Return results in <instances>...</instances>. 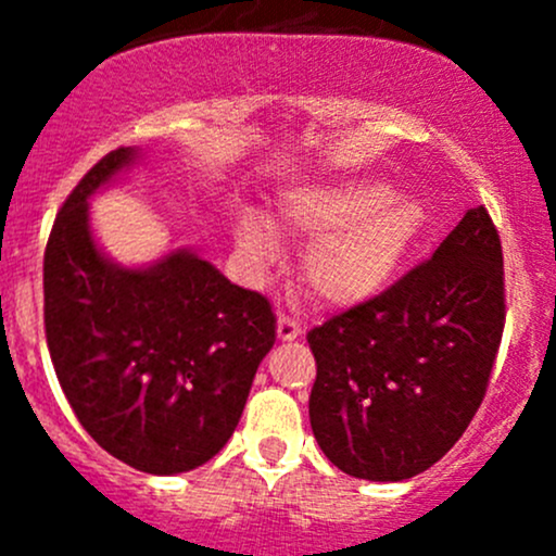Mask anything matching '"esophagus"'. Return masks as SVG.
<instances>
[{
    "instance_id": "obj_1",
    "label": "esophagus",
    "mask_w": 556,
    "mask_h": 556,
    "mask_svg": "<svg viewBox=\"0 0 556 556\" xmlns=\"http://www.w3.org/2000/svg\"><path fill=\"white\" fill-rule=\"evenodd\" d=\"M277 336L279 341H295L301 336V325L295 323L288 314H279L277 317Z\"/></svg>"
}]
</instances>
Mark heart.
<instances>
[{"label":"heart","instance_id":"obj_1","mask_svg":"<svg viewBox=\"0 0 556 556\" xmlns=\"http://www.w3.org/2000/svg\"><path fill=\"white\" fill-rule=\"evenodd\" d=\"M425 212L414 195L390 193L374 177H341L306 185L285 195L274 228L312 242L304 255V279L323 304H366L384 293L422 231ZM237 244L252 261L277 255L271 228L255 215L237 226Z\"/></svg>","mask_w":556,"mask_h":556}]
</instances>
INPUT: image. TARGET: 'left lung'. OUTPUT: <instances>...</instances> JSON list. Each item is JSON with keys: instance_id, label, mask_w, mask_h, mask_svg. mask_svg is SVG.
Segmentation results:
<instances>
[{"instance_id": "8db88e82", "label": "left lung", "mask_w": 556, "mask_h": 556, "mask_svg": "<svg viewBox=\"0 0 556 556\" xmlns=\"http://www.w3.org/2000/svg\"><path fill=\"white\" fill-rule=\"evenodd\" d=\"M503 301L501 239L473 206L428 263L314 328L309 422L325 457L368 481L439 463L484 401Z\"/></svg>"}]
</instances>
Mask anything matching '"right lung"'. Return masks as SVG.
I'll return each instance as SVG.
<instances>
[{
	"label": "right lung",
	"mask_w": 556,
	"mask_h": 556,
	"mask_svg": "<svg viewBox=\"0 0 556 556\" xmlns=\"http://www.w3.org/2000/svg\"><path fill=\"white\" fill-rule=\"evenodd\" d=\"M139 159L112 150L61 206L45 250V336L88 435L142 473L174 476L228 444L277 317L188 247L148 266L99 247L88 204Z\"/></svg>",
	"instance_id": "1"
}]
</instances>
